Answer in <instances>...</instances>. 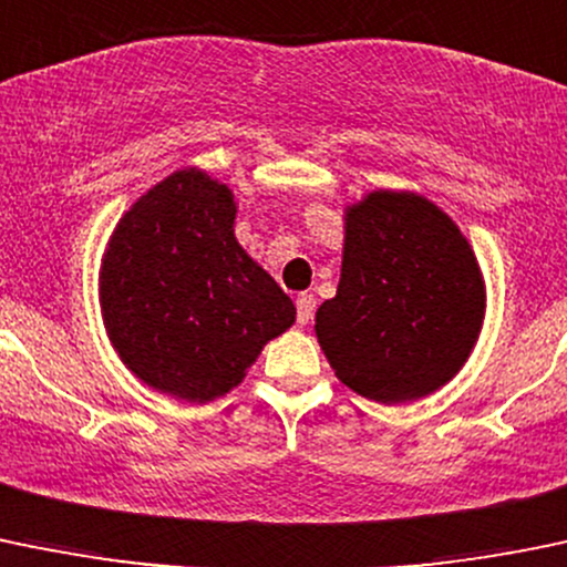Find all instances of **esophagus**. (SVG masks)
I'll list each match as a JSON object with an SVG mask.
<instances>
[{"label": "esophagus", "instance_id": "esophagus-1", "mask_svg": "<svg viewBox=\"0 0 567 567\" xmlns=\"http://www.w3.org/2000/svg\"><path fill=\"white\" fill-rule=\"evenodd\" d=\"M313 311H317V300H313V295L302 291V295L297 297V322L308 324L313 319Z\"/></svg>", "mask_w": 567, "mask_h": 567}]
</instances>
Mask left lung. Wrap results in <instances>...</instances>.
<instances>
[{"label":"left lung","mask_w":567,"mask_h":567,"mask_svg":"<svg viewBox=\"0 0 567 567\" xmlns=\"http://www.w3.org/2000/svg\"><path fill=\"white\" fill-rule=\"evenodd\" d=\"M343 220L341 281L317 311L319 347L363 399H423L456 377L481 336L475 254L451 215L410 190H373Z\"/></svg>","instance_id":"obj_1"}]
</instances>
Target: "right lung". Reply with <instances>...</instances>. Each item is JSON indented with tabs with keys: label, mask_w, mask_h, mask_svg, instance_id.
I'll list each match as a JSON object with an SVG mask.
<instances>
[{
	"label": "right lung",
	"mask_w": 567,
	"mask_h": 567,
	"mask_svg": "<svg viewBox=\"0 0 567 567\" xmlns=\"http://www.w3.org/2000/svg\"><path fill=\"white\" fill-rule=\"evenodd\" d=\"M229 185L179 168L120 218L101 267L111 347L144 384L213 401L243 382L295 302L235 237Z\"/></svg>",
	"instance_id": "right-lung-1"
}]
</instances>
